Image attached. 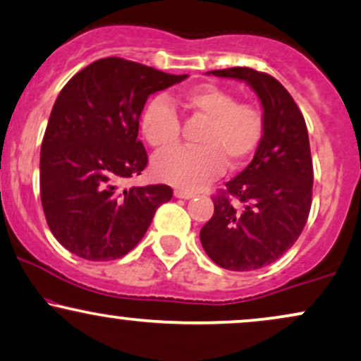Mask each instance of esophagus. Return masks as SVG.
I'll use <instances>...</instances> for the list:
<instances>
[{"mask_svg": "<svg viewBox=\"0 0 361 361\" xmlns=\"http://www.w3.org/2000/svg\"><path fill=\"white\" fill-rule=\"evenodd\" d=\"M175 197L176 198H183V200H190L195 197L193 192H188V190H175Z\"/></svg>", "mask_w": 361, "mask_h": 361, "instance_id": "1", "label": "esophagus"}]
</instances>
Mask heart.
Wrapping results in <instances>:
<instances>
[{
  "instance_id": "b5f03b06",
  "label": "heart",
  "mask_w": 361,
  "mask_h": 361,
  "mask_svg": "<svg viewBox=\"0 0 361 361\" xmlns=\"http://www.w3.org/2000/svg\"><path fill=\"white\" fill-rule=\"evenodd\" d=\"M186 114L205 121L195 139V149H178L156 156L153 171L164 183L181 190H198L230 168L245 164L264 139L266 123L259 107L237 102L235 95L216 85H198L175 99ZM139 128L156 151L178 146L181 126L166 99H153L145 107Z\"/></svg>"
}]
</instances>
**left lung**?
Returning <instances> with one entry per match:
<instances>
[{"label": "left lung", "mask_w": 361, "mask_h": 361, "mask_svg": "<svg viewBox=\"0 0 361 361\" xmlns=\"http://www.w3.org/2000/svg\"><path fill=\"white\" fill-rule=\"evenodd\" d=\"M244 80L257 94L266 131L254 159L215 195V212L200 230L203 249L216 266L255 271L293 247L307 222L312 159L301 111L279 80L249 67L208 72Z\"/></svg>", "instance_id": "left-lung-1"}]
</instances>
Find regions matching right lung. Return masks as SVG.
<instances>
[{
    "mask_svg": "<svg viewBox=\"0 0 361 361\" xmlns=\"http://www.w3.org/2000/svg\"><path fill=\"white\" fill-rule=\"evenodd\" d=\"M131 60H95L65 84L40 151V197L56 240L87 260H114L139 244L168 185L119 188L141 175L147 154L137 139L151 94L185 80Z\"/></svg>",
    "mask_w": 361,
    "mask_h": 361,
    "instance_id": "1",
    "label": "right lung"
}]
</instances>
